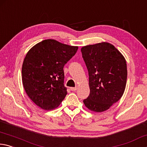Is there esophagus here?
I'll return each instance as SVG.
<instances>
[{"label":"esophagus","instance_id":"esophagus-1","mask_svg":"<svg viewBox=\"0 0 147 147\" xmlns=\"http://www.w3.org/2000/svg\"><path fill=\"white\" fill-rule=\"evenodd\" d=\"M70 90L71 91H76V90H78V87H71Z\"/></svg>","mask_w":147,"mask_h":147}]
</instances>
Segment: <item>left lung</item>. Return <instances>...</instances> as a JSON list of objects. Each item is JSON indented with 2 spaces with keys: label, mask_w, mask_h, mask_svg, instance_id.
Masks as SVG:
<instances>
[{
  "label": "left lung",
  "mask_w": 147,
  "mask_h": 147,
  "mask_svg": "<svg viewBox=\"0 0 147 147\" xmlns=\"http://www.w3.org/2000/svg\"><path fill=\"white\" fill-rule=\"evenodd\" d=\"M88 69L89 96L83 100L89 110L104 112L122 97L127 79V63L114 46L101 42L81 48Z\"/></svg>",
  "instance_id": "obj_1"
}]
</instances>
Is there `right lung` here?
Returning <instances> with one entry per match:
<instances>
[{"label":"right lung","mask_w":147,"mask_h":147,"mask_svg":"<svg viewBox=\"0 0 147 147\" xmlns=\"http://www.w3.org/2000/svg\"><path fill=\"white\" fill-rule=\"evenodd\" d=\"M78 46L53 39L38 42L26 55L22 67L23 86L28 97L44 110L57 107L65 98L63 68L75 55Z\"/></svg>","instance_id":"1"}]
</instances>
